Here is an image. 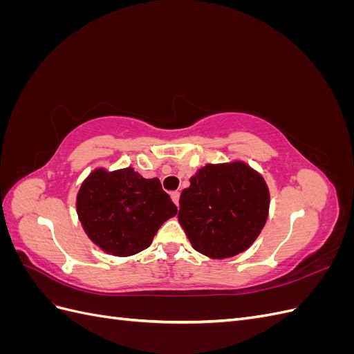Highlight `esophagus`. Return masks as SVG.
<instances>
[{
  "label": "esophagus",
  "mask_w": 354,
  "mask_h": 354,
  "mask_svg": "<svg viewBox=\"0 0 354 354\" xmlns=\"http://www.w3.org/2000/svg\"><path fill=\"white\" fill-rule=\"evenodd\" d=\"M171 199L174 201V203L178 207V199H180V192L178 190H174V192H171Z\"/></svg>",
  "instance_id": "obj_1"
}]
</instances>
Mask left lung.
<instances>
[{"instance_id":"1","label":"left lung","mask_w":354,"mask_h":354,"mask_svg":"<svg viewBox=\"0 0 354 354\" xmlns=\"http://www.w3.org/2000/svg\"><path fill=\"white\" fill-rule=\"evenodd\" d=\"M269 201L263 177L246 164H208L181 192L178 221L198 252L229 259L259 236Z\"/></svg>"}]
</instances>
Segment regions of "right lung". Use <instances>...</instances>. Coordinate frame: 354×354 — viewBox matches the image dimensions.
Returning <instances> with one entry per match:
<instances>
[{"mask_svg": "<svg viewBox=\"0 0 354 354\" xmlns=\"http://www.w3.org/2000/svg\"><path fill=\"white\" fill-rule=\"evenodd\" d=\"M77 209L88 238L118 257L146 250L177 214L159 178H145L133 168L93 171L80 189Z\"/></svg>", "mask_w": 354, "mask_h": 354, "instance_id": "add662e5", "label": "right lung"}]
</instances>
